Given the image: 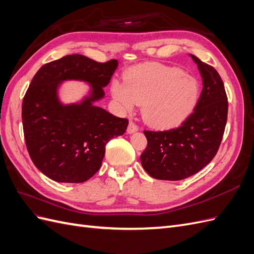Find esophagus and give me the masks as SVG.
<instances>
[{
  "label": "esophagus",
  "mask_w": 254,
  "mask_h": 254,
  "mask_svg": "<svg viewBox=\"0 0 254 254\" xmlns=\"http://www.w3.org/2000/svg\"><path fill=\"white\" fill-rule=\"evenodd\" d=\"M139 130V126H137L134 122L130 121L129 122V125H128V128H127V132L128 133H133L135 131H137Z\"/></svg>",
  "instance_id": "obj_1"
}]
</instances>
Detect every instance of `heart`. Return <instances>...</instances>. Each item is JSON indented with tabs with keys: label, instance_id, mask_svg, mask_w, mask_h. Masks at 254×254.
<instances>
[{
	"label": "heart",
	"instance_id": "heart-1",
	"mask_svg": "<svg viewBox=\"0 0 254 254\" xmlns=\"http://www.w3.org/2000/svg\"><path fill=\"white\" fill-rule=\"evenodd\" d=\"M113 97L126 111L142 103V117L153 127H170L193 111L200 84L180 68L161 64H144L127 72L125 82L114 80Z\"/></svg>",
	"mask_w": 254,
	"mask_h": 254
}]
</instances>
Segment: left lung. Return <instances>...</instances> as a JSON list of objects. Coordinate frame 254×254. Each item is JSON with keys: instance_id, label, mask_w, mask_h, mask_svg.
Instances as JSON below:
<instances>
[{"instance_id": "1", "label": "left lung", "mask_w": 254, "mask_h": 254, "mask_svg": "<svg viewBox=\"0 0 254 254\" xmlns=\"http://www.w3.org/2000/svg\"><path fill=\"white\" fill-rule=\"evenodd\" d=\"M200 71L203 89L194 111L181 125L162 130H144L147 146L141 155L144 170L152 178L177 181L209 164L220 146L228 117L224 82L215 68L190 55Z\"/></svg>"}]
</instances>
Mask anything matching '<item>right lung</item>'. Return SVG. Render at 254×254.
<instances>
[{
    "instance_id": "right-lung-1",
    "label": "right lung",
    "mask_w": 254,
    "mask_h": 254,
    "mask_svg": "<svg viewBox=\"0 0 254 254\" xmlns=\"http://www.w3.org/2000/svg\"><path fill=\"white\" fill-rule=\"evenodd\" d=\"M117 66L115 59L97 63L76 54L45 64L35 74L22 103L23 132L30 159L50 179L89 180L102 166L106 144L126 131L127 119L92 105L105 95ZM66 79L90 82V97L81 104L61 105L57 88Z\"/></svg>"
}]
</instances>
